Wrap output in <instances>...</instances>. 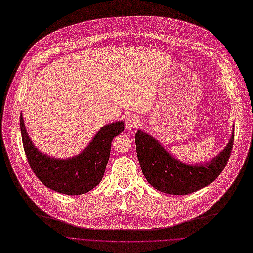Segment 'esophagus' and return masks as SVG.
Here are the masks:
<instances>
[{
  "label": "esophagus",
  "mask_w": 253,
  "mask_h": 253,
  "mask_svg": "<svg viewBox=\"0 0 253 253\" xmlns=\"http://www.w3.org/2000/svg\"><path fill=\"white\" fill-rule=\"evenodd\" d=\"M139 121H140L139 118L137 117V116H135V115H130V116H128L127 119H126V126L129 129L136 128L137 126H138Z\"/></svg>",
  "instance_id": "esophagus-1"
}]
</instances>
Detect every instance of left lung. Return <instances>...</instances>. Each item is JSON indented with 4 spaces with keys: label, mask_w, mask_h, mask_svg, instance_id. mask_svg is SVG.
<instances>
[{
    "label": "left lung",
    "mask_w": 253,
    "mask_h": 253,
    "mask_svg": "<svg viewBox=\"0 0 253 253\" xmlns=\"http://www.w3.org/2000/svg\"><path fill=\"white\" fill-rule=\"evenodd\" d=\"M233 141L234 128L229 142L215 157L206 163L187 164L170 154L150 134L142 130L135 134L137 157L145 178L154 189L169 195L192 194L213 182L228 163Z\"/></svg>",
    "instance_id": "1"
}]
</instances>
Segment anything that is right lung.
<instances>
[{
  "instance_id": "right-lung-1",
  "label": "right lung",
  "mask_w": 253,
  "mask_h": 253,
  "mask_svg": "<svg viewBox=\"0 0 253 253\" xmlns=\"http://www.w3.org/2000/svg\"><path fill=\"white\" fill-rule=\"evenodd\" d=\"M20 129L28 163L39 180L54 192L77 196L93 190L102 180L110 157L111 143L124 131V122L104 125L86 147L68 158L49 156L38 150L28 136L22 113Z\"/></svg>"
}]
</instances>
